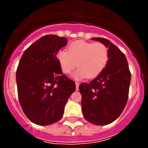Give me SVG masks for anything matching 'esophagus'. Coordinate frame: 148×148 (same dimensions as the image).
Wrapping results in <instances>:
<instances>
[{"mask_svg": "<svg viewBox=\"0 0 148 148\" xmlns=\"http://www.w3.org/2000/svg\"><path fill=\"white\" fill-rule=\"evenodd\" d=\"M75 84H76V90H79V84L76 82Z\"/></svg>", "mask_w": 148, "mask_h": 148, "instance_id": "obj_1", "label": "esophagus"}]
</instances>
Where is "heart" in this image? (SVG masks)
I'll return each mask as SVG.
<instances>
[{
    "label": "heart",
    "instance_id": "heart-1",
    "mask_svg": "<svg viewBox=\"0 0 148 148\" xmlns=\"http://www.w3.org/2000/svg\"><path fill=\"white\" fill-rule=\"evenodd\" d=\"M56 59L62 71L70 74L76 67H79L73 74L75 79L95 78L104 70L109 59L107 46L102 43L76 41L71 43L67 51H60Z\"/></svg>",
    "mask_w": 148,
    "mask_h": 148
}]
</instances>
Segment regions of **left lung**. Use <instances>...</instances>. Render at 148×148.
<instances>
[{
    "instance_id": "1",
    "label": "left lung",
    "mask_w": 148,
    "mask_h": 148,
    "mask_svg": "<svg viewBox=\"0 0 148 148\" xmlns=\"http://www.w3.org/2000/svg\"><path fill=\"white\" fill-rule=\"evenodd\" d=\"M108 48L109 59L104 70L89 84L79 85L84 118L96 125L117 120L125 109L129 95L131 74L125 54L104 38H93Z\"/></svg>"
}]
</instances>
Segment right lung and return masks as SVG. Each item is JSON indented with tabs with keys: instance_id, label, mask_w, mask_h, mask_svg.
<instances>
[{
	"instance_id": "1",
	"label": "right lung",
	"mask_w": 148,
	"mask_h": 148,
	"mask_svg": "<svg viewBox=\"0 0 148 148\" xmlns=\"http://www.w3.org/2000/svg\"><path fill=\"white\" fill-rule=\"evenodd\" d=\"M67 44L64 37L46 35L24 51L16 71L18 95L26 117L45 126L62 118L68 99L75 91L63 74L56 54Z\"/></svg>"
}]
</instances>
